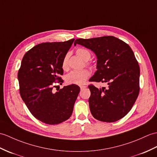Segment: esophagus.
Listing matches in <instances>:
<instances>
[{
	"instance_id": "34e87169",
	"label": "esophagus",
	"mask_w": 157,
	"mask_h": 157,
	"mask_svg": "<svg viewBox=\"0 0 157 157\" xmlns=\"http://www.w3.org/2000/svg\"><path fill=\"white\" fill-rule=\"evenodd\" d=\"M86 87V86H80V89H81V90L85 89Z\"/></svg>"
}]
</instances>
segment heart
Segmentation results:
<instances>
[{
  "label": "heart",
  "mask_w": 157,
  "mask_h": 157,
  "mask_svg": "<svg viewBox=\"0 0 157 157\" xmlns=\"http://www.w3.org/2000/svg\"><path fill=\"white\" fill-rule=\"evenodd\" d=\"M76 54L84 61L88 60L91 57V53L88 50L84 48H78L76 50ZM68 67V55L64 56L61 62V67L65 70ZM90 71L87 69H83L81 70L72 71L65 75V80L67 84L82 85L85 83L87 79L89 78Z\"/></svg>",
  "instance_id": "heart-1"
}]
</instances>
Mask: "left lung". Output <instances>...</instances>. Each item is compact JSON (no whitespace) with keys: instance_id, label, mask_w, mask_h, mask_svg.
<instances>
[{"instance_id":"8db88e82","label":"left lung","mask_w":157,"mask_h":157,"mask_svg":"<svg viewBox=\"0 0 157 157\" xmlns=\"http://www.w3.org/2000/svg\"><path fill=\"white\" fill-rule=\"evenodd\" d=\"M76 44L91 49L97 57V71L90 82L108 83L100 88L88 86L94 118L106 122L121 119L132 108L140 90V67L132 49L113 36L78 39Z\"/></svg>"}]
</instances>
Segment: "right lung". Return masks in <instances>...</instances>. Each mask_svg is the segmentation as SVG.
Segmentation results:
<instances>
[{"label": "right lung", "instance_id": "add662e5", "mask_svg": "<svg viewBox=\"0 0 157 157\" xmlns=\"http://www.w3.org/2000/svg\"><path fill=\"white\" fill-rule=\"evenodd\" d=\"M74 41V39L38 44L21 61L18 79L22 100L33 116L47 124H57L70 118L80 91L74 84L56 93L52 90L53 82H63L61 62Z\"/></svg>", "mask_w": 157, "mask_h": 157}]
</instances>
